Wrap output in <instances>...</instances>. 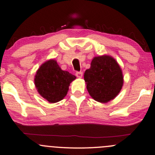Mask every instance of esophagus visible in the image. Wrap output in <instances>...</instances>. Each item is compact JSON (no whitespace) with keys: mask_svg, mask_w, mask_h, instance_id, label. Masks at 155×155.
Listing matches in <instances>:
<instances>
[{"mask_svg":"<svg viewBox=\"0 0 155 155\" xmlns=\"http://www.w3.org/2000/svg\"><path fill=\"white\" fill-rule=\"evenodd\" d=\"M76 76H77L78 78H79V79H81V78H82V76H83V73H82L81 71H78L76 73Z\"/></svg>","mask_w":155,"mask_h":155,"instance_id":"esophagus-1","label":"esophagus"}]
</instances>
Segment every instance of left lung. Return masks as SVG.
I'll return each instance as SVG.
<instances>
[{"label":"left lung","instance_id":"1","mask_svg":"<svg viewBox=\"0 0 155 155\" xmlns=\"http://www.w3.org/2000/svg\"><path fill=\"white\" fill-rule=\"evenodd\" d=\"M84 78L89 95L100 103H107L114 99L124 83L120 66L109 55L94 58Z\"/></svg>","mask_w":155,"mask_h":155}]
</instances>
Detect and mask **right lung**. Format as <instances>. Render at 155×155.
<instances>
[{
	"label": "right lung",
	"instance_id": "right-lung-1",
	"mask_svg": "<svg viewBox=\"0 0 155 155\" xmlns=\"http://www.w3.org/2000/svg\"><path fill=\"white\" fill-rule=\"evenodd\" d=\"M76 76L64 71L56 60L45 61L37 70L34 84L38 94L50 103H56L67 94L70 84Z\"/></svg>",
	"mask_w": 155,
	"mask_h": 155
}]
</instances>
